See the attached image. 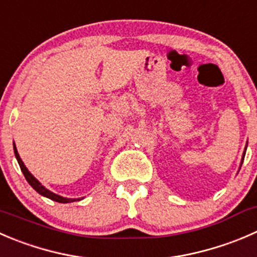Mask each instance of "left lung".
<instances>
[{
  "instance_id": "obj_1",
  "label": "left lung",
  "mask_w": 257,
  "mask_h": 257,
  "mask_svg": "<svg viewBox=\"0 0 257 257\" xmlns=\"http://www.w3.org/2000/svg\"><path fill=\"white\" fill-rule=\"evenodd\" d=\"M246 148H247V143H246V147H245V151H243V153H242V158H241V163H240V168H241V166H242V162H243V158H245V153H246Z\"/></svg>"
}]
</instances>
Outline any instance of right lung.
Instances as JSON below:
<instances>
[{"label": "right lung", "mask_w": 257, "mask_h": 257, "mask_svg": "<svg viewBox=\"0 0 257 257\" xmlns=\"http://www.w3.org/2000/svg\"><path fill=\"white\" fill-rule=\"evenodd\" d=\"M14 152H15V157H16L17 162H19L20 168H21V171H22V173H24L25 178H26V181L29 182L30 186H31L32 188H34L35 191L37 192V193H40V195L44 196V197L50 198V200L55 201V202H59V203H70V202H74V201L83 200V198H66V197H62V196L56 195V193L51 192V191H50V189H47L46 187L42 186V184L40 183V182L37 181V179L35 178L34 176H32L31 172H30L29 169L26 168V166H25V164H24L22 159L20 158V154H19V152H17L15 143H14Z\"/></svg>", "instance_id": "obj_1"}]
</instances>
